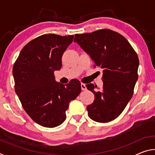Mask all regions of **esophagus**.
<instances>
[{
    "label": "esophagus",
    "mask_w": 155,
    "mask_h": 155,
    "mask_svg": "<svg viewBox=\"0 0 155 155\" xmlns=\"http://www.w3.org/2000/svg\"><path fill=\"white\" fill-rule=\"evenodd\" d=\"M81 90H82L83 91H85V90H87V87H86L85 84H84V83H81Z\"/></svg>",
    "instance_id": "obj_1"
}]
</instances>
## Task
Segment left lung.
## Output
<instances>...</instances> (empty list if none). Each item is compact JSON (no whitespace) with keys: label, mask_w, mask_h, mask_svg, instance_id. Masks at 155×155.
<instances>
[{"label":"left lung","mask_w":155,"mask_h":155,"mask_svg":"<svg viewBox=\"0 0 155 155\" xmlns=\"http://www.w3.org/2000/svg\"><path fill=\"white\" fill-rule=\"evenodd\" d=\"M77 42L94 61V67L103 70V88L87 84L95 100L87 107L89 117L98 122H108L124 111L138 79L139 58L135 50L121 34L110 29L76 34Z\"/></svg>","instance_id":"8db88e82"}]
</instances>
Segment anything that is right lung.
Segmentation results:
<instances>
[{
	"label": "right lung",
	"instance_id": "obj_1",
	"mask_svg": "<svg viewBox=\"0 0 155 155\" xmlns=\"http://www.w3.org/2000/svg\"><path fill=\"white\" fill-rule=\"evenodd\" d=\"M74 35L44 34L31 40L20 51L13 67L15 91L25 111L34 122L53 128L65 121L70 102L81 91V82L63 85L54 79L62 66L64 51Z\"/></svg>",
	"mask_w": 155,
	"mask_h": 155
}]
</instances>
